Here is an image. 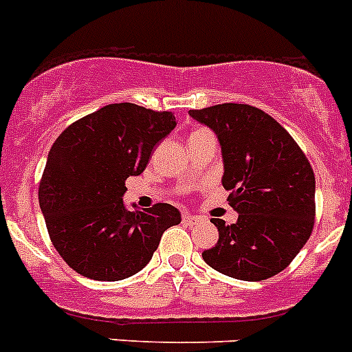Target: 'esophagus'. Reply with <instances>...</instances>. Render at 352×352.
Instances as JSON below:
<instances>
[{
	"mask_svg": "<svg viewBox=\"0 0 352 352\" xmlns=\"http://www.w3.org/2000/svg\"><path fill=\"white\" fill-rule=\"evenodd\" d=\"M182 221H183V223H185V225H197L199 221H201V218H197V216L190 214V212H183Z\"/></svg>",
	"mask_w": 352,
	"mask_h": 352,
	"instance_id": "1",
	"label": "esophagus"
}]
</instances>
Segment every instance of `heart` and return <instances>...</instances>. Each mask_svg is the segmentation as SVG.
I'll list each match as a JSON object with an SVG mask.
<instances>
[{
    "instance_id": "obj_1",
    "label": "heart",
    "mask_w": 352,
    "mask_h": 352,
    "mask_svg": "<svg viewBox=\"0 0 352 352\" xmlns=\"http://www.w3.org/2000/svg\"><path fill=\"white\" fill-rule=\"evenodd\" d=\"M199 132H204V131H202V129H199V131H195V132H192V134H199Z\"/></svg>"
}]
</instances>
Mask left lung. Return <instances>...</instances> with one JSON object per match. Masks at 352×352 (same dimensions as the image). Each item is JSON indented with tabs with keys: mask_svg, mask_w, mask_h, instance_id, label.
Returning a JSON list of instances; mask_svg holds the SVG:
<instances>
[{
	"mask_svg": "<svg viewBox=\"0 0 352 352\" xmlns=\"http://www.w3.org/2000/svg\"><path fill=\"white\" fill-rule=\"evenodd\" d=\"M190 117L214 131L223 157L228 204L239 212L225 225L212 218L218 243L202 253L218 272L263 281L292 263L311 237L316 216L314 170L289 132L250 104L190 109Z\"/></svg>",
	"mask_w": 352,
	"mask_h": 352,
	"instance_id": "8db88e82",
	"label": "left lung"
}]
</instances>
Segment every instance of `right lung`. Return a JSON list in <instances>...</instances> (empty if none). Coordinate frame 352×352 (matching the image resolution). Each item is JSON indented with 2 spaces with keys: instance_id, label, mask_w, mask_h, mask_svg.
I'll list each match as a JSON object with an SVG mask.
<instances>
[{
  "instance_id": "obj_1",
  "label": "right lung",
  "mask_w": 352,
  "mask_h": 352,
  "mask_svg": "<svg viewBox=\"0 0 352 352\" xmlns=\"http://www.w3.org/2000/svg\"><path fill=\"white\" fill-rule=\"evenodd\" d=\"M174 127V113L117 102L71 124L52 144L38 199L52 244L71 269L96 281L134 276L182 221L170 204L129 211L122 201L125 179L143 173Z\"/></svg>"
}]
</instances>
